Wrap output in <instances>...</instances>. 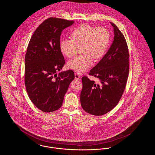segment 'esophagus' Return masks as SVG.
Wrapping results in <instances>:
<instances>
[{
	"label": "esophagus",
	"mask_w": 155,
	"mask_h": 155,
	"mask_svg": "<svg viewBox=\"0 0 155 155\" xmlns=\"http://www.w3.org/2000/svg\"><path fill=\"white\" fill-rule=\"evenodd\" d=\"M75 80H80L81 79L80 75L77 72H75Z\"/></svg>",
	"instance_id": "1"
}]
</instances>
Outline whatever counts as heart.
I'll return each instance as SVG.
<instances>
[{"instance_id": "obj_1", "label": "heart", "mask_w": 155, "mask_h": 155, "mask_svg": "<svg viewBox=\"0 0 155 155\" xmlns=\"http://www.w3.org/2000/svg\"><path fill=\"white\" fill-rule=\"evenodd\" d=\"M71 35L72 39H61L60 51L70 58L75 54L78 47H81L83 54L67 63L68 68L81 74L91 66L93 58L97 60L105 54L110 41V34L103 27L95 28L84 24L75 28Z\"/></svg>"}]
</instances>
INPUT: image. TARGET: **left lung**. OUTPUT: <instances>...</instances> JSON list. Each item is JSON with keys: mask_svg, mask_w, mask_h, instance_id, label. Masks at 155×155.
Here are the masks:
<instances>
[{"mask_svg": "<svg viewBox=\"0 0 155 155\" xmlns=\"http://www.w3.org/2000/svg\"><path fill=\"white\" fill-rule=\"evenodd\" d=\"M114 41L107 53L89 72L97 77L100 84L82 78L83 89L80 95L84 110L94 116H102L117 106L123 95L129 72V49L123 34L116 25Z\"/></svg>", "mask_w": 155, "mask_h": 155, "instance_id": "8db88e82", "label": "left lung"}]
</instances>
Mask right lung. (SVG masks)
<instances>
[{
	"label": "right lung",
	"mask_w": 155,
	"mask_h": 155,
	"mask_svg": "<svg viewBox=\"0 0 155 155\" xmlns=\"http://www.w3.org/2000/svg\"><path fill=\"white\" fill-rule=\"evenodd\" d=\"M74 21L49 18L35 31L29 42L25 67V85L28 96L36 107L46 113L61 107L73 71L60 72L65 64L60 49V36Z\"/></svg>",
	"instance_id": "right-lung-1"
}]
</instances>
